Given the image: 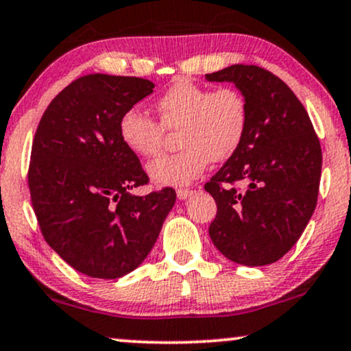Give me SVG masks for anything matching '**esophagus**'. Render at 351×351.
I'll list each match as a JSON object with an SVG mask.
<instances>
[{"label":"esophagus","instance_id":"1","mask_svg":"<svg viewBox=\"0 0 351 351\" xmlns=\"http://www.w3.org/2000/svg\"><path fill=\"white\" fill-rule=\"evenodd\" d=\"M193 190H190V189H179L177 190V198H179V200H185V198H189V197H192L193 195Z\"/></svg>","mask_w":351,"mask_h":351}]
</instances>
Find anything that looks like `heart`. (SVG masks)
<instances>
[{
  "label": "heart",
  "mask_w": 351,
  "mask_h": 351,
  "mask_svg": "<svg viewBox=\"0 0 351 351\" xmlns=\"http://www.w3.org/2000/svg\"><path fill=\"white\" fill-rule=\"evenodd\" d=\"M154 109L159 122L140 109L125 110L119 135L133 154L153 158L162 148L164 130H179L177 143L182 149L161 156L146 167L149 179L161 187L190 185L211 161L231 158L247 133V101L229 86L211 89L179 77L156 99Z\"/></svg>",
  "instance_id": "b5f03b06"
}]
</instances>
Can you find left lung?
I'll list each match as a JSON object with an SVG mask.
<instances>
[{"label":"left lung","mask_w":351,"mask_h":351,"mask_svg":"<svg viewBox=\"0 0 351 351\" xmlns=\"http://www.w3.org/2000/svg\"><path fill=\"white\" fill-rule=\"evenodd\" d=\"M205 77L232 83L249 106L241 148L205 184L218 206L210 237L229 261L268 265L296 244L314 213L321 143L300 99L270 71L232 64Z\"/></svg>","instance_id":"1"}]
</instances>
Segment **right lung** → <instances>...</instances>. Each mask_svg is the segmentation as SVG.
<instances>
[{"label": "right lung", "mask_w": 351, "mask_h": 351, "mask_svg": "<svg viewBox=\"0 0 351 351\" xmlns=\"http://www.w3.org/2000/svg\"><path fill=\"white\" fill-rule=\"evenodd\" d=\"M153 89L143 77H77L50 102L34 136L27 179L38 226L68 265L93 278L141 265L176 203L171 187L130 193L148 176L120 140L119 120Z\"/></svg>", "instance_id": "obj_1"}]
</instances>
